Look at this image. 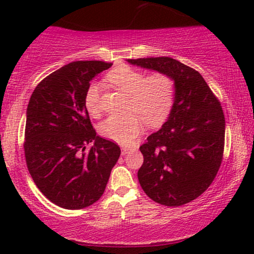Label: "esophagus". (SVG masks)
Masks as SVG:
<instances>
[{
    "label": "esophagus",
    "instance_id": "1",
    "mask_svg": "<svg viewBox=\"0 0 254 254\" xmlns=\"http://www.w3.org/2000/svg\"><path fill=\"white\" fill-rule=\"evenodd\" d=\"M128 150H129V148L123 147V148H121V154H123V155H126L127 152H128Z\"/></svg>",
    "mask_w": 254,
    "mask_h": 254
}]
</instances>
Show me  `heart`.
<instances>
[{
  "mask_svg": "<svg viewBox=\"0 0 254 254\" xmlns=\"http://www.w3.org/2000/svg\"><path fill=\"white\" fill-rule=\"evenodd\" d=\"M107 81L125 96L127 103L124 117H110L99 126V133L109 140L128 145L136 140L145 124L156 127L171 112L176 97V82L165 72L148 75L128 65L114 68ZM100 91L98 83H91L84 95V106L90 116L99 117Z\"/></svg>",
  "mask_w": 254,
  "mask_h": 254,
  "instance_id": "1",
  "label": "heart"
}]
</instances>
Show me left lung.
Instances as JSON below:
<instances>
[{
  "label": "left lung",
  "mask_w": 254,
  "mask_h": 254,
  "mask_svg": "<svg viewBox=\"0 0 254 254\" xmlns=\"http://www.w3.org/2000/svg\"><path fill=\"white\" fill-rule=\"evenodd\" d=\"M128 62L165 72L176 82L168 120L140 147L143 164L137 178L155 202L183 206L210 186L221 166L225 136L221 103L199 71L175 59H129Z\"/></svg>",
  "instance_id": "1"
}]
</instances>
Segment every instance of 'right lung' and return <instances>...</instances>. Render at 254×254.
<instances>
[{"label": "right lung", "instance_id": "add662e5", "mask_svg": "<svg viewBox=\"0 0 254 254\" xmlns=\"http://www.w3.org/2000/svg\"><path fill=\"white\" fill-rule=\"evenodd\" d=\"M111 65L95 60L65 64L36 86L27 105V170L40 192L64 209L98 201L120 156L119 145L97 135L84 106L90 82Z\"/></svg>", "mask_w": 254, "mask_h": 254}]
</instances>
